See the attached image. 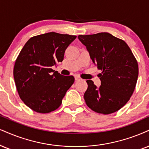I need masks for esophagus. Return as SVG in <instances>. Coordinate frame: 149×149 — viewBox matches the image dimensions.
Returning <instances> with one entry per match:
<instances>
[{
  "label": "esophagus",
  "instance_id": "1",
  "mask_svg": "<svg viewBox=\"0 0 149 149\" xmlns=\"http://www.w3.org/2000/svg\"><path fill=\"white\" fill-rule=\"evenodd\" d=\"M80 79H81V78L79 77H78V76L75 77V80H76V81H79V80H80Z\"/></svg>",
  "mask_w": 149,
  "mask_h": 149
}]
</instances>
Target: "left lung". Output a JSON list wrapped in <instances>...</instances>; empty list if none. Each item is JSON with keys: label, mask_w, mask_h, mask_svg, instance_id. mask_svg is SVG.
<instances>
[{"label": "left lung", "mask_w": 149, "mask_h": 149, "mask_svg": "<svg viewBox=\"0 0 149 149\" xmlns=\"http://www.w3.org/2000/svg\"><path fill=\"white\" fill-rule=\"evenodd\" d=\"M91 59L99 69L101 86L87 80L86 104L97 113H115L129 101L136 86L138 64L131 49L123 40L108 32L79 35Z\"/></svg>", "instance_id": "obj_1"}]
</instances>
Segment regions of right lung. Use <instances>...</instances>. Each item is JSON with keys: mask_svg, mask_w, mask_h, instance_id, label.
<instances>
[{"mask_svg": "<svg viewBox=\"0 0 149 149\" xmlns=\"http://www.w3.org/2000/svg\"><path fill=\"white\" fill-rule=\"evenodd\" d=\"M77 36L48 32L30 38L16 58L14 78L21 100L32 111L48 113L56 110L74 82L52 69L63 60L64 52Z\"/></svg>", "mask_w": 149, "mask_h": 149, "instance_id": "1", "label": "right lung"}]
</instances>
